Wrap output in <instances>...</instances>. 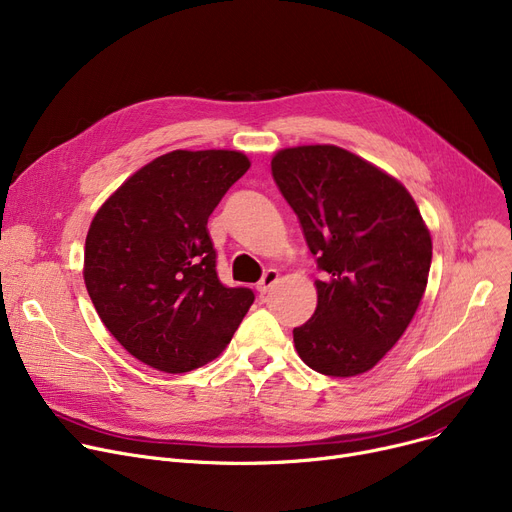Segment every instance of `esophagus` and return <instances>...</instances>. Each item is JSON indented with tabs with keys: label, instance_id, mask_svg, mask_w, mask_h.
I'll use <instances>...</instances> for the list:
<instances>
[{
	"label": "esophagus",
	"instance_id": "esophagus-1",
	"mask_svg": "<svg viewBox=\"0 0 512 512\" xmlns=\"http://www.w3.org/2000/svg\"><path fill=\"white\" fill-rule=\"evenodd\" d=\"M278 278H280V274H278L276 270H267V272L263 274V278L259 280V284H257V292H259V294H267V292H270L272 286L278 284Z\"/></svg>",
	"mask_w": 512,
	"mask_h": 512
}]
</instances>
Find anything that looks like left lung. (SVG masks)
Listing matches in <instances>:
<instances>
[{
  "label": "left lung",
  "mask_w": 512,
  "mask_h": 512,
  "mask_svg": "<svg viewBox=\"0 0 512 512\" xmlns=\"http://www.w3.org/2000/svg\"><path fill=\"white\" fill-rule=\"evenodd\" d=\"M272 176L324 280L294 328L299 357L332 378L369 371L405 334L432 265V236L396 178L336 145L282 149Z\"/></svg>",
  "instance_id": "8db88e82"
}]
</instances>
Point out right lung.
<instances>
[{
	"mask_svg": "<svg viewBox=\"0 0 512 512\" xmlns=\"http://www.w3.org/2000/svg\"><path fill=\"white\" fill-rule=\"evenodd\" d=\"M251 168L245 153L172 151L134 172L95 213L85 284L112 336L166 373L218 357L255 301L215 272L207 220Z\"/></svg>",
	"mask_w": 512,
	"mask_h": 512,
	"instance_id": "right-lung-1",
	"label": "right lung"
}]
</instances>
